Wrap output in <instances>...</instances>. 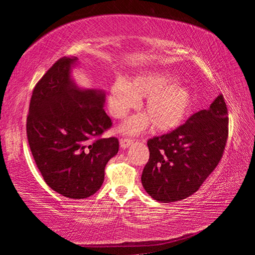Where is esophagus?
<instances>
[{"label":"esophagus","instance_id":"obj_1","mask_svg":"<svg viewBox=\"0 0 255 255\" xmlns=\"http://www.w3.org/2000/svg\"><path fill=\"white\" fill-rule=\"evenodd\" d=\"M132 139H130V138H122L120 139V146H122V148H127L128 146H130V144H132Z\"/></svg>","mask_w":255,"mask_h":255}]
</instances>
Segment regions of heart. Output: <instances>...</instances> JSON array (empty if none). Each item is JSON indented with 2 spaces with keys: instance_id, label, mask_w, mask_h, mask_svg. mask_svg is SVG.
Listing matches in <instances>:
<instances>
[{
  "instance_id": "b5f03b06",
  "label": "heart",
  "mask_w": 255,
  "mask_h": 255,
  "mask_svg": "<svg viewBox=\"0 0 255 255\" xmlns=\"http://www.w3.org/2000/svg\"><path fill=\"white\" fill-rule=\"evenodd\" d=\"M179 77L169 72H143L130 81L116 80L109 90L110 114L122 119L139 105V99L146 98L145 115L132 117L123 126V131L136 133L153 123L156 131H170L178 128L191 110L193 96L187 86L178 84Z\"/></svg>"
}]
</instances>
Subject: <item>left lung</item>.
<instances>
[{
  "mask_svg": "<svg viewBox=\"0 0 255 255\" xmlns=\"http://www.w3.org/2000/svg\"><path fill=\"white\" fill-rule=\"evenodd\" d=\"M228 137L222 94L174 130L148 139L149 159L141 183L153 199L174 202L195 193L218 165Z\"/></svg>",
  "mask_w": 255,
  "mask_h": 255,
  "instance_id": "8db88e82",
  "label": "left lung"
}]
</instances>
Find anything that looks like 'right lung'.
I'll list each match as a JSON object with an SVG mask.
<instances>
[{
	"instance_id": "obj_1",
	"label": "right lung",
	"mask_w": 255,
	"mask_h": 255,
	"mask_svg": "<svg viewBox=\"0 0 255 255\" xmlns=\"http://www.w3.org/2000/svg\"><path fill=\"white\" fill-rule=\"evenodd\" d=\"M76 60L58 59L33 88L27 136L45 182L64 197L83 199L100 189L119 140L102 137L112 126L105 93L82 90L71 79Z\"/></svg>"
}]
</instances>
